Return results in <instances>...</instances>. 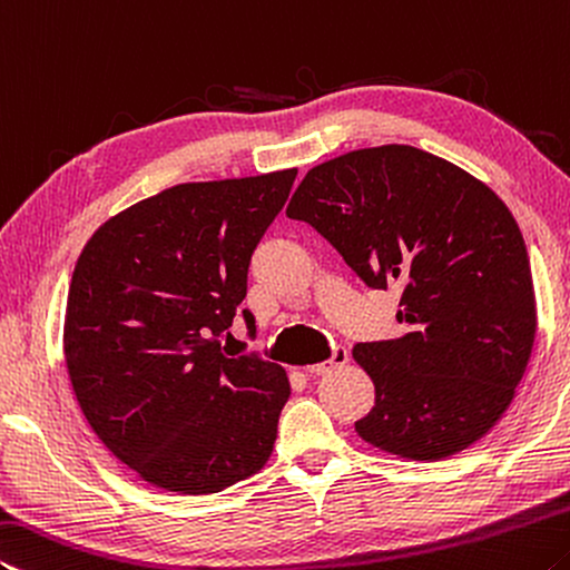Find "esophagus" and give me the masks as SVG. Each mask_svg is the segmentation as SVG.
Segmentation results:
<instances>
[{"instance_id": "34e87169", "label": "esophagus", "mask_w": 570, "mask_h": 570, "mask_svg": "<svg viewBox=\"0 0 570 570\" xmlns=\"http://www.w3.org/2000/svg\"><path fill=\"white\" fill-rule=\"evenodd\" d=\"M348 363V348H343V346H335L333 348V356L328 358V361H323V363H315V366H307L305 371L311 373V376H323V373H331L333 368H341V366H346Z\"/></svg>"}]
</instances>
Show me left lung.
Listing matches in <instances>:
<instances>
[{"label": "left lung", "mask_w": 570, "mask_h": 570, "mask_svg": "<svg viewBox=\"0 0 570 570\" xmlns=\"http://www.w3.org/2000/svg\"><path fill=\"white\" fill-rule=\"evenodd\" d=\"M287 217L311 224L373 291L401 287L406 333L353 348L376 386L361 440L436 462L488 434L538 328L528 249L505 202L440 156L389 144L313 166Z\"/></svg>", "instance_id": "8db88e82"}]
</instances>
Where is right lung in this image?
<instances>
[{
  "instance_id": "right-lung-1",
  "label": "right lung",
  "mask_w": 570,
  "mask_h": 570,
  "mask_svg": "<svg viewBox=\"0 0 570 570\" xmlns=\"http://www.w3.org/2000/svg\"><path fill=\"white\" fill-rule=\"evenodd\" d=\"M295 176L176 184L102 222L75 263L62 331L75 399L98 440L156 488L212 495L273 454L287 373L235 356L219 335Z\"/></svg>"
}]
</instances>
